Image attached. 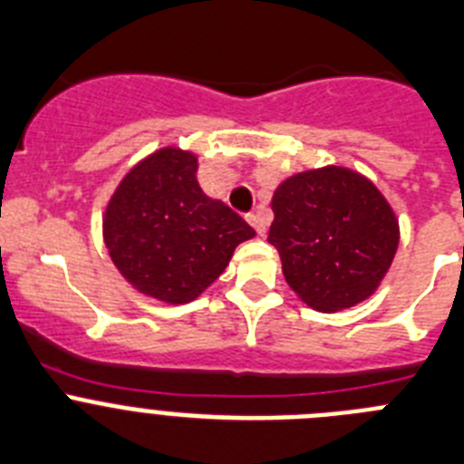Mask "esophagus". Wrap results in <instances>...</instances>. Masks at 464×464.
Here are the masks:
<instances>
[{"instance_id":"34e87169","label":"esophagus","mask_w":464,"mask_h":464,"mask_svg":"<svg viewBox=\"0 0 464 464\" xmlns=\"http://www.w3.org/2000/svg\"><path fill=\"white\" fill-rule=\"evenodd\" d=\"M247 222L252 224L254 228H256L258 236H263V233H266V222H263V217L258 215V212H249V215H247Z\"/></svg>"}]
</instances>
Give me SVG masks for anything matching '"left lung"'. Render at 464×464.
Here are the masks:
<instances>
[{"label":"left lung","mask_w":464,"mask_h":464,"mask_svg":"<svg viewBox=\"0 0 464 464\" xmlns=\"http://www.w3.org/2000/svg\"><path fill=\"white\" fill-rule=\"evenodd\" d=\"M268 242L294 294L316 312L356 307L379 289L400 222L370 178L346 166L300 170L277 185Z\"/></svg>","instance_id":"obj_1"}]
</instances>
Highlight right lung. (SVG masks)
<instances>
[{
  "mask_svg": "<svg viewBox=\"0 0 464 464\" xmlns=\"http://www.w3.org/2000/svg\"><path fill=\"white\" fill-rule=\"evenodd\" d=\"M198 157L154 150L124 173L103 210V245L139 294L166 304L196 300L227 270L252 227L198 180Z\"/></svg>",
  "mask_w": 464,
  "mask_h": 464,
  "instance_id": "obj_1",
  "label": "right lung"
}]
</instances>
